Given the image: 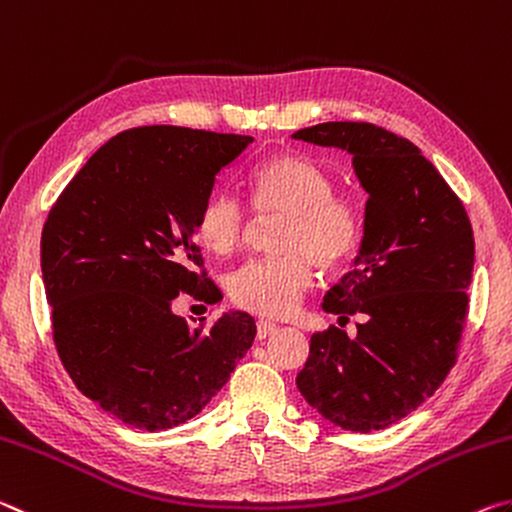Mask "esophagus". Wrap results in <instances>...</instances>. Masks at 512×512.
<instances>
[{
	"label": "esophagus",
	"mask_w": 512,
	"mask_h": 512,
	"mask_svg": "<svg viewBox=\"0 0 512 512\" xmlns=\"http://www.w3.org/2000/svg\"><path fill=\"white\" fill-rule=\"evenodd\" d=\"M276 331H279V326H276L274 322H267V320H258V324H256V333H258V340H265V338H270V335H274Z\"/></svg>",
	"instance_id": "esophagus-1"
}]
</instances>
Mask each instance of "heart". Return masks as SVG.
Returning <instances> with one entry per match:
<instances>
[{
	"mask_svg": "<svg viewBox=\"0 0 512 512\" xmlns=\"http://www.w3.org/2000/svg\"><path fill=\"white\" fill-rule=\"evenodd\" d=\"M249 188L261 215L283 213L276 231L279 256L242 265L229 279L236 306L261 317L292 315L315 281L313 263L333 270L347 261L360 236V217L347 197L306 156L279 154L256 165ZM247 231V208L229 190L204 201L197 233L215 254H231Z\"/></svg>",
	"mask_w": 512,
	"mask_h": 512,
	"instance_id": "b5f03b06",
	"label": "heart"
}]
</instances>
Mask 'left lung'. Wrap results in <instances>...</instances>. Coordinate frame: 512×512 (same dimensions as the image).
Returning a JSON list of instances; mask_svg holds the SVG:
<instances>
[{
	"mask_svg": "<svg viewBox=\"0 0 512 512\" xmlns=\"http://www.w3.org/2000/svg\"><path fill=\"white\" fill-rule=\"evenodd\" d=\"M295 140L342 149L367 192L354 270L324 295L326 313L365 315L349 340L311 338L297 388L324 420L370 433L422 406L456 363L474 270L460 199L406 138L367 122H322Z\"/></svg>",
	"mask_w": 512,
	"mask_h": 512,
	"instance_id": "obj_1",
	"label": "left lung"
}]
</instances>
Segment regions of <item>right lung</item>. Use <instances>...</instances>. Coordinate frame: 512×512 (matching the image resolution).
Here are the masks:
<instances>
[{"label":"right lung","instance_id":"1","mask_svg":"<svg viewBox=\"0 0 512 512\" xmlns=\"http://www.w3.org/2000/svg\"><path fill=\"white\" fill-rule=\"evenodd\" d=\"M251 142L170 124L122 131L49 211L40 270L58 356L83 395L133 429L165 431L201 413L256 338L249 313L192 329L172 311L179 292L222 299L199 272L197 217Z\"/></svg>","mask_w":512,"mask_h":512}]
</instances>
